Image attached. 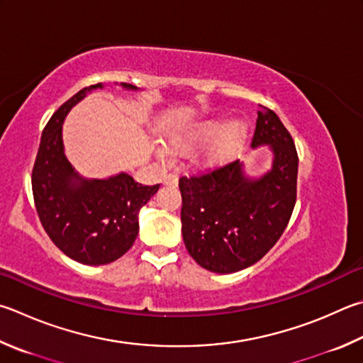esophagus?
<instances>
[{
	"mask_svg": "<svg viewBox=\"0 0 363 363\" xmlns=\"http://www.w3.org/2000/svg\"><path fill=\"white\" fill-rule=\"evenodd\" d=\"M163 182L167 184V186H177V182H179V177H177V174L169 173V174L163 177Z\"/></svg>",
	"mask_w": 363,
	"mask_h": 363,
	"instance_id": "1",
	"label": "esophagus"
}]
</instances>
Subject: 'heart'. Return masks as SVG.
Instances as JSON below:
<instances>
[{
  "instance_id": "b5f03b06",
  "label": "heart",
  "mask_w": 363,
  "mask_h": 363,
  "mask_svg": "<svg viewBox=\"0 0 363 363\" xmlns=\"http://www.w3.org/2000/svg\"><path fill=\"white\" fill-rule=\"evenodd\" d=\"M247 140V125L242 121L225 122L223 118H214V121L201 122L189 131L182 133H171L167 138V144L171 152H187L194 147L203 146V144L212 143L213 146L208 149L204 155V163L208 167L222 164L228 160L235 159L242 149ZM169 150L164 147L157 149V155L162 160H169Z\"/></svg>"
}]
</instances>
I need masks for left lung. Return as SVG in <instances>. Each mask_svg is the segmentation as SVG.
I'll list each match as a JSON object with an SVG mask.
<instances>
[{"mask_svg":"<svg viewBox=\"0 0 363 363\" xmlns=\"http://www.w3.org/2000/svg\"><path fill=\"white\" fill-rule=\"evenodd\" d=\"M252 147L268 146L272 168L260 177L235 160L203 176L181 177L182 238L189 254L213 273H235L259 262L281 238L296 200L298 155L291 133L260 106Z\"/></svg>","mask_w":363,"mask_h":363,"instance_id":"left-lung-1","label":"left lung"}]
</instances>
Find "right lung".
Listing matches in <instances>:
<instances>
[{
	"label": "right lung",
	"mask_w": 363,
	"mask_h": 363,
	"mask_svg": "<svg viewBox=\"0 0 363 363\" xmlns=\"http://www.w3.org/2000/svg\"><path fill=\"white\" fill-rule=\"evenodd\" d=\"M138 90L131 84H121ZM103 84L79 90L45 125L31 174L33 196L45 233L69 259L84 265H106L133 246L138 214L157 186H143L127 173L108 179H85L65 155L63 122L72 106Z\"/></svg>",
	"instance_id": "add662e5"
}]
</instances>
